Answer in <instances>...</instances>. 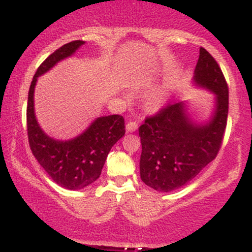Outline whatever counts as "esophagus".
Masks as SVG:
<instances>
[{
    "mask_svg": "<svg viewBox=\"0 0 252 252\" xmlns=\"http://www.w3.org/2000/svg\"><path fill=\"white\" fill-rule=\"evenodd\" d=\"M138 128V123L135 122V121H130V122L126 123V130L130 132L135 131V130H137Z\"/></svg>",
    "mask_w": 252,
    "mask_h": 252,
    "instance_id": "obj_1",
    "label": "esophagus"
}]
</instances>
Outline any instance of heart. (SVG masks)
Instances as JSON below:
<instances>
[{
	"mask_svg": "<svg viewBox=\"0 0 252 252\" xmlns=\"http://www.w3.org/2000/svg\"><path fill=\"white\" fill-rule=\"evenodd\" d=\"M164 99H166V97H164V92L156 91L148 97V105L153 109H158L163 105Z\"/></svg>",
	"mask_w": 252,
	"mask_h": 252,
	"instance_id": "obj_1",
	"label": "heart"
}]
</instances>
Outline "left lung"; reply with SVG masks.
<instances>
[{"label": "left lung", "instance_id": "obj_1", "mask_svg": "<svg viewBox=\"0 0 252 252\" xmlns=\"http://www.w3.org/2000/svg\"><path fill=\"white\" fill-rule=\"evenodd\" d=\"M194 82L216 94V109L209 123H193L185 103L179 102L147 117L138 128L142 144L141 179L158 192H170L189 184L215 160L221 147L228 114V88L215 58L202 47Z\"/></svg>", "mask_w": 252, "mask_h": 252}]
</instances>
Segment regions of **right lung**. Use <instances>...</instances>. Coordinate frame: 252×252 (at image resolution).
Listing matches in <instances>:
<instances>
[{
  "instance_id": "obj_1",
  "label": "right lung",
  "mask_w": 252,
  "mask_h": 252,
  "mask_svg": "<svg viewBox=\"0 0 252 252\" xmlns=\"http://www.w3.org/2000/svg\"><path fill=\"white\" fill-rule=\"evenodd\" d=\"M84 43L82 40H76L53 52L37 67L28 92L27 132L32 153L53 181L67 189H84L96 181L110 149L126 134L124 118L121 115L98 117L83 134L68 141L51 138L36 122L34 89L37 77L51 70L60 60L71 57Z\"/></svg>"
}]
</instances>
